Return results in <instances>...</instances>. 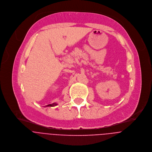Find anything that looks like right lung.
Listing matches in <instances>:
<instances>
[{"instance_id":"1","label":"right lung","mask_w":152,"mask_h":152,"mask_svg":"<svg viewBox=\"0 0 152 152\" xmlns=\"http://www.w3.org/2000/svg\"><path fill=\"white\" fill-rule=\"evenodd\" d=\"M57 104H58L57 103H52V104H48V105H46V107H49V106H51V107H52V106H56Z\"/></svg>"}]
</instances>
